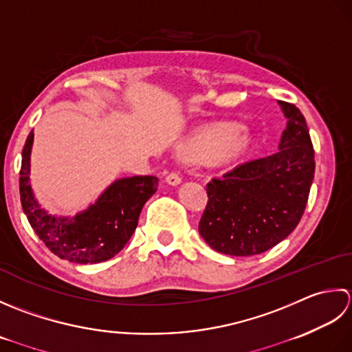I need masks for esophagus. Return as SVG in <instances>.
Returning a JSON list of instances; mask_svg holds the SVG:
<instances>
[{
	"mask_svg": "<svg viewBox=\"0 0 352 352\" xmlns=\"http://www.w3.org/2000/svg\"><path fill=\"white\" fill-rule=\"evenodd\" d=\"M166 182H167L168 185L176 186V185H179V184L182 182V177H181V175L176 173V171H171V173L166 177Z\"/></svg>",
	"mask_w": 352,
	"mask_h": 352,
	"instance_id": "1",
	"label": "esophagus"
}]
</instances>
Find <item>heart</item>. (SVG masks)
I'll return each instance as SVG.
<instances>
[{
	"label": "heart",
	"mask_w": 352,
	"mask_h": 352,
	"mask_svg": "<svg viewBox=\"0 0 352 352\" xmlns=\"http://www.w3.org/2000/svg\"><path fill=\"white\" fill-rule=\"evenodd\" d=\"M248 144L246 135L231 127L204 131L186 141L185 148L200 161L211 166L223 164L239 156Z\"/></svg>",
	"instance_id": "1"
}]
</instances>
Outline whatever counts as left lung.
I'll list each match as a JSON object with an SVG mask.
<instances>
[{"mask_svg": "<svg viewBox=\"0 0 352 352\" xmlns=\"http://www.w3.org/2000/svg\"><path fill=\"white\" fill-rule=\"evenodd\" d=\"M287 126L278 152L241 164L206 185L199 232L214 250L263 254L287 239L302 217L314 177V150L305 118L281 102Z\"/></svg>", "mask_w": 352, "mask_h": 352, "instance_id": "1", "label": "left lung"}]
</instances>
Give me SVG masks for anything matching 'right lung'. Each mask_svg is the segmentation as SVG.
Wrapping results in <instances>:
<instances>
[{
	"label": "right lung",
	"mask_w": 352,
	"mask_h": 352,
	"mask_svg": "<svg viewBox=\"0 0 352 352\" xmlns=\"http://www.w3.org/2000/svg\"><path fill=\"white\" fill-rule=\"evenodd\" d=\"M33 131L23 148L19 195L24 214L45 246L62 260L96 264L116 256L131 240L142 206L157 190L156 176H132L113 181L85 211L74 217L52 216L34 197L30 184Z\"/></svg>",
	"instance_id": "1"
}]
</instances>
